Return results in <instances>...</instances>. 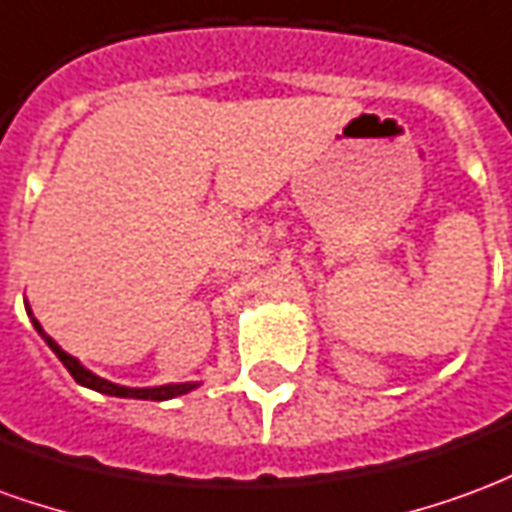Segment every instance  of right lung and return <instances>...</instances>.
I'll return each mask as SVG.
<instances>
[{
	"mask_svg": "<svg viewBox=\"0 0 512 512\" xmlns=\"http://www.w3.org/2000/svg\"><path fill=\"white\" fill-rule=\"evenodd\" d=\"M27 304V301H24ZM27 315L32 318V326H35V332L46 340V345H49L51 351L57 354V359H60L62 365L68 367V373H71L73 378H76V384L87 386V389H95V392H101V395H112V397H134V400H172V397L178 395H186V392H191V389H197V381H186V384H164V386H120V384H112V381H106V378L95 376L93 370H87V367L76 359V356H71L68 351H62L60 345L51 340L49 334L43 332V326L38 323V318L32 315V310H29L27 304Z\"/></svg>",
	"mask_w": 512,
	"mask_h": 512,
	"instance_id": "obj_1",
	"label": "right lung"
}]
</instances>
